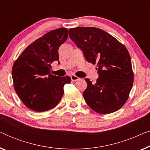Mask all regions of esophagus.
Listing matches in <instances>:
<instances>
[{"label": "esophagus", "mask_w": 150, "mask_h": 150, "mask_svg": "<svg viewBox=\"0 0 150 150\" xmlns=\"http://www.w3.org/2000/svg\"><path fill=\"white\" fill-rule=\"evenodd\" d=\"M71 80L72 81H79V80L80 79L79 77L78 76H75V75H74V74H72V75H71Z\"/></svg>", "instance_id": "esophagus-1"}]
</instances>
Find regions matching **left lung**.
<instances>
[{
    "label": "left lung",
    "mask_w": 150,
    "mask_h": 150,
    "mask_svg": "<svg viewBox=\"0 0 150 150\" xmlns=\"http://www.w3.org/2000/svg\"><path fill=\"white\" fill-rule=\"evenodd\" d=\"M69 36L83 50L86 60L97 64L99 77L96 83L85 79L87 87L83 97L86 103L100 114L120 109L128 99L134 81L130 56L126 46L96 27L69 28Z\"/></svg>",
    "instance_id": "1"
}]
</instances>
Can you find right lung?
<instances>
[{
	"mask_svg": "<svg viewBox=\"0 0 150 150\" xmlns=\"http://www.w3.org/2000/svg\"><path fill=\"white\" fill-rule=\"evenodd\" d=\"M68 30H51L34 41L12 67L13 87L24 105L36 112L54 108L62 98L70 77L50 74L51 64L59 61V48L68 38Z\"/></svg>",
	"mask_w": 150,
	"mask_h": 150,
	"instance_id": "obj_1",
	"label": "right lung"
}]
</instances>
